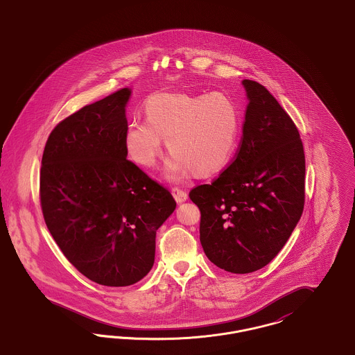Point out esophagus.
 Returning <instances> with one entry per match:
<instances>
[{
	"instance_id": "1",
	"label": "esophagus",
	"mask_w": 355,
	"mask_h": 355,
	"mask_svg": "<svg viewBox=\"0 0 355 355\" xmlns=\"http://www.w3.org/2000/svg\"><path fill=\"white\" fill-rule=\"evenodd\" d=\"M171 193H173L174 200L178 203L185 202L186 200L189 198V196H187V193H186L185 190H182V189H180V187H173V189H171Z\"/></svg>"
}]
</instances>
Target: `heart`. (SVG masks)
<instances>
[{
    "mask_svg": "<svg viewBox=\"0 0 355 355\" xmlns=\"http://www.w3.org/2000/svg\"><path fill=\"white\" fill-rule=\"evenodd\" d=\"M144 109L146 121L133 119L125 129V149L138 165L150 168L166 138L171 152L165 173L170 180H181L190 170L197 174L214 173L236 150L239 112L223 93H157L146 100Z\"/></svg>",
    "mask_w": 355,
    "mask_h": 355,
    "instance_id": "obj_1",
    "label": "heart"
}]
</instances>
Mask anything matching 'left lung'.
<instances>
[{
	"mask_svg": "<svg viewBox=\"0 0 355 355\" xmlns=\"http://www.w3.org/2000/svg\"><path fill=\"white\" fill-rule=\"evenodd\" d=\"M248 97L236 159L189 197L201 210L200 241L220 269L246 274L281 252L302 216L304 153L294 122L269 90L243 80Z\"/></svg>",
	"mask_w": 355,
	"mask_h": 355,
	"instance_id": "obj_1",
	"label": "left lung"
}]
</instances>
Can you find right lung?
Wrapping results in <instances>:
<instances>
[{"label": "right lung", "mask_w": 355, "mask_h": 355, "mask_svg": "<svg viewBox=\"0 0 355 355\" xmlns=\"http://www.w3.org/2000/svg\"><path fill=\"white\" fill-rule=\"evenodd\" d=\"M119 92L60 122L42 155L45 223L69 262L103 286H129L154 265L155 234L175 210L169 190L126 159Z\"/></svg>", "instance_id": "1"}]
</instances>
